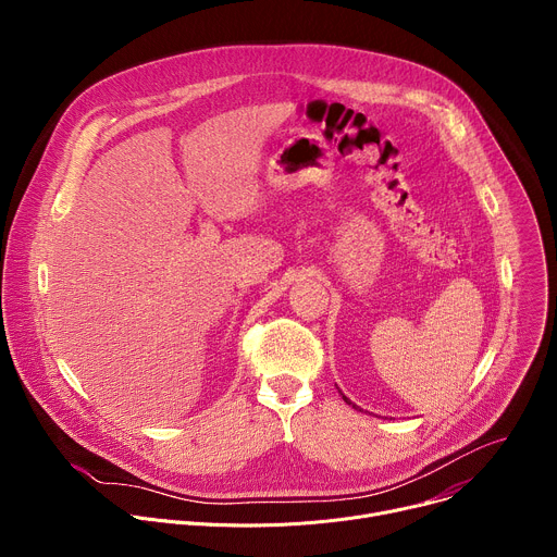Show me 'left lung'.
Returning <instances> with one entry per match:
<instances>
[{
    "instance_id": "8db88e82",
    "label": "left lung",
    "mask_w": 557,
    "mask_h": 557,
    "mask_svg": "<svg viewBox=\"0 0 557 557\" xmlns=\"http://www.w3.org/2000/svg\"><path fill=\"white\" fill-rule=\"evenodd\" d=\"M342 396H344V394H342ZM344 401H346V404H348V406H352V408H355V410H359V408H357V406H355V404H352V401H350V399H348V396H344Z\"/></svg>"
}]
</instances>
